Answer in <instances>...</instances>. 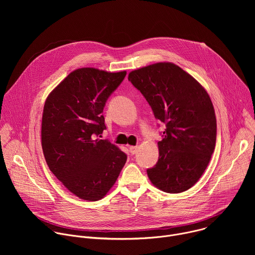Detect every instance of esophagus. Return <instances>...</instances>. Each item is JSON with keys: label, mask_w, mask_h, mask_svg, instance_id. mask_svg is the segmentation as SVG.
<instances>
[{"label": "esophagus", "mask_w": 255, "mask_h": 255, "mask_svg": "<svg viewBox=\"0 0 255 255\" xmlns=\"http://www.w3.org/2000/svg\"><path fill=\"white\" fill-rule=\"evenodd\" d=\"M137 151H138V147L137 146H130L129 147V152L131 154H135V153H137Z\"/></svg>", "instance_id": "esophagus-1"}]
</instances>
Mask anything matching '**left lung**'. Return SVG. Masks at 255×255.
Returning <instances> with one entry per match:
<instances>
[{
    "label": "left lung",
    "mask_w": 255,
    "mask_h": 255,
    "mask_svg": "<svg viewBox=\"0 0 255 255\" xmlns=\"http://www.w3.org/2000/svg\"><path fill=\"white\" fill-rule=\"evenodd\" d=\"M128 80L165 124L156 164L147 169L159 190L177 194L192 188L214 152L217 122L206 90L184 69L158 62L131 71Z\"/></svg>",
    "instance_id": "obj_1"
}]
</instances>
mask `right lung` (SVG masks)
Returning <instances> with one entry per match:
<instances>
[{
    "label": "right lung",
    "instance_id": "right-lung-1",
    "mask_svg": "<svg viewBox=\"0 0 255 255\" xmlns=\"http://www.w3.org/2000/svg\"><path fill=\"white\" fill-rule=\"evenodd\" d=\"M126 71L92 67L76 69L45 101L41 145L46 163L63 186L77 197L98 201L110 191L127 154L108 139L103 110Z\"/></svg>",
    "mask_w": 255,
    "mask_h": 255
}]
</instances>
